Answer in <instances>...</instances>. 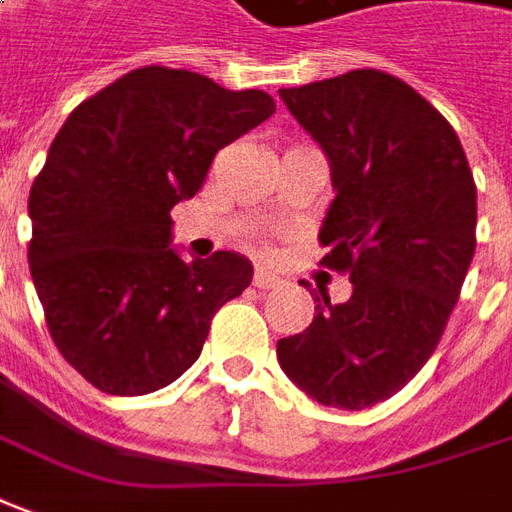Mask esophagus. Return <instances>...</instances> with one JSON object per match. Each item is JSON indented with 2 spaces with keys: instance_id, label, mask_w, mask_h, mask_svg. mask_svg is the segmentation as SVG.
<instances>
[{
  "instance_id": "34e87169",
  "label": "esophagus",
  "mask_w": 512,
  "mask_h": 512,
  "mask_svg": "<svg viewBox=\"0 0 512 512\" xmlns=\"http://www.w3.org/2000/svg\"><path fill=\"white\" fill-rule=\"evenodd\" d=\"M278 284H281V278L276 273H270V270H264V267H259L253 273V287H259V290H276Z\"/></svg>"
}]
</instances>
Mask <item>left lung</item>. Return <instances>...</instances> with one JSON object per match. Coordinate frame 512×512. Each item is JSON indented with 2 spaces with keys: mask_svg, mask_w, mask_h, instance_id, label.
<instances>
[{
  "mask_svg": "<svg viewBox=\"0 0 512 512\" xmlns=\"http://www.w3.org/2000/svg\"><path fill=\"white\" fill-rule=\"evenodd\" d=\"M278 94L329 155L320 264L354 284L345 303L315 295V320L278 340V362L320 404L365 410L438 348L477 248V183L446 116L393 74L354 69Z\"/></svg>",
  "mask_w": 512,
  "mask_h": 512,
  "instance_id": "8db88e82",
  "label": "left lung"
}]
</instances>
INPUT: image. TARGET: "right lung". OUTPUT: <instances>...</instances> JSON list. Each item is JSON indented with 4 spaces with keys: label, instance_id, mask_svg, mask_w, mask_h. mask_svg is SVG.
I'll use <instances>...</instances> for the list:
<instances>
[{
    "label": "right lung",
    "instance_id": "obj_1",
    "mask_svg": "<svg viewBox=\"0 0 512 512\" xmlns=\"http://www.w3.org/2000/svg\"><path fill=\"white\" fill-rule=\"evenodd\" d=\"M273 111L259 88L144 66L63 122L30 189L27 259L52 340L97 390L144 396L175 382L214 312L245 292V256L183 262L169 248V211L197 195L217 150Z\"/></svg>",
    "mask_w": 512,
    "mask_h": 512
}]
</instances>
